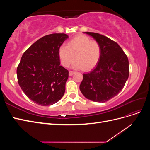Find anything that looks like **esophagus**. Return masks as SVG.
Masks as SVG:
<instances>
[{
	"mask_svg": "<svg viewBox=\"0 0 150 150\" xmlns=\"http://www.w3.org/2000/svg\"><path fill=\"white\" fill-rule=\"evenodd\" d=\"M74 72H73V71H69V75L70 76H71L73 75V74H74Z\"/></svg>",
	"mask_w": 150,
	"mask_h": 150,
	"instance_id": "1",
	"label": "esophagus"
}]
</instances>
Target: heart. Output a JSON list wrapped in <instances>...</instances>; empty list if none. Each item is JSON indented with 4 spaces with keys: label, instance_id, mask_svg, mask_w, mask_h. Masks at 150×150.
Instances as JSON below:
<instances>
[{
    "label": "heart",
    "instance_id": "obj_1",
    "mask_svg": "<svg viewBox=\"0 0 150 150\" xmlns=\"http://www.w3.org/2000/svg\"><path fill=\"white\" fill-rule=\"evenodd\" d=\"M58 56L61 64L69 67L76 59L74 67L91 71L97 66L101 56L99 44L84 35H78L62 45L58 50Z\"/></svg>",
    "mask_w": 150,
    "mask_h": 150
}]
</instances>
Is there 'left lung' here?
<instances>
[{"instance_id": "left-lung-1", "label": "left lung", "mask_w": 150, "mask_h": 150, "mask_svg": "<svg viewBox=\"0 0 150 150\" xmlns=\"http://www.w3.org/2000/svg\"><path fill=\"white\" fill-rule=\"evenodd\" d=\"M100 45L101 56L94 69L83 74L79 89L87 99L104 103L116 96L123 88L129 77V61L116 42L98 33H84Z\"/></svg>"}]
</instances>
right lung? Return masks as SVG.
I'll use <instances>...</instances> for the list:
<instances>
[{
  "label": "right lung",
  "mask_w": 150,
  "mask_h": 150,
  "mask_svg": "<svg viewBox=\"0 0 150 150\" xmlns=\"http://www.w3.org/2000/svg\"><path fill=\"white\" fill-rule=\"evenodd\" d=\"M69 38L66 34L45 35L22 55L17 68L18 83L29 99L50 106L64 96L69 71L60 65L59 48Z\"/></svg>",
  "instance_id": "obj_1"
}]
</instances>
